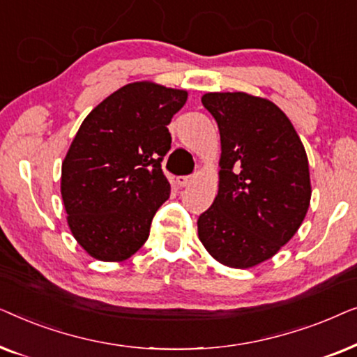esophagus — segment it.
I'll use <instances>...</instances> for the list:
<instances>
[{
	"instance_id": "1",
	"label": "esophagus",
	"mask_w": 357,
	"mask_h": 357,
	"mask_svg": "<svg viewBox=\"0 0 357 357\" xmlns=\"http://www.w3.org/2000/svg\"><path fill=\"white\" fill-rule=\"evenodd\" d=\"M192 182H193L192 175H182V177H177L178 187H188V185Z\"/></svg>"
}]
</instances>
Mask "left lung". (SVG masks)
Instances as JSON below:
<instances>
[{"label":"left lung","mask_w":357,"mask_h":357,"mask_svg":"<svg viewBox=\"0 0 357 357\" xmlns=\"http://www.w3.org/2000/svg\"><path fill=\"white\" fill-rule=\"evenodd\" d=\"M202 102L221 135L219 190L198 218L209 255L252 268L276 255L310 204L309 160L280 107L245 92H208Z\"/></svg>","instance_id":"8db88e82"}]
</instances>
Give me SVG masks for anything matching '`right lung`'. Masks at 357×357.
<instances>
[{
  "mask_svg": "<svg viewBox=\"0 0 357 357\" xmlns=\"http://www.w3.org/2000/svg\"><path fill=\"white\" fill-rule=\"evenodd\" d=\"M187 91L131 82L82 121L61 165V198L77 243L102 261H123L148 241L151 222L169 198L160 167L167 125Z\"/></svg>",
  "mask_w": 357,
  "mask_h": 357,
  "instance_id": "obj_1",
  "label": "right lung"
}]
</instances>
